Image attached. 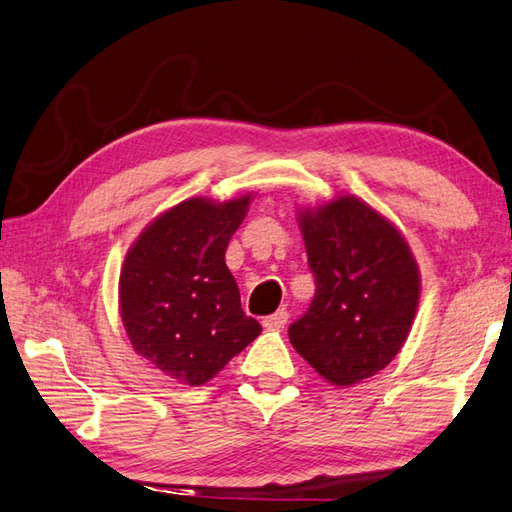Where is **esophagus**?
<instances>
[{"mask_svg":"<svg viewBox=\"0 0 512 512\" xmlns=\"http://www.w3.org/2000/svg\"><path fill=\"white\" fill-rule=\"evenodd\" d=\"M287 320H289L287 309H280V311H276V313L267 315L265 320H263V326L269 328V331H278V328H285Z\"/></svg>","mask_w":512,"mask_h":512,"instance_id":"obj_1","label":"esophagus"}]
</instances>
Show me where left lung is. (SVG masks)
<instances>
[{
	"label": "left lung",
	"mask_w": 512,
	"mask_h": 512,
	"mask_svg": "<svg viewBox=\"0 0 512 512\" xmlns=\"http://www.w3.org/2000/svg\"><path fill=\"white\" fill-rule=\"evenodd\" d=\"M300 227L315 295L289 339L326 381L359 383L388 366L410 335L416 260L401 232L357 197L304 210Z\"/></svg>",
	"instance_id": "left-lung-1"
}]
</instances>
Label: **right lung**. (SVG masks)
<instances>
[{
    "mask_svg": "<svg viewBox=\"0 0 512 512\" xmlns=\"http://www.w3.org/2000/svg\"><path fill=\"white\" fill-rule=\"evenodd\" d=\"M249 197L186 199L157 217L124 258L120 313L135 352L186 385H203L263 331L241 309L225 249Z\"/></svg>",
    "mask_w": 512,
    "mask_h": 512,
    "instance_id": "1",
    "label": "right lung"
}]
</instances>
